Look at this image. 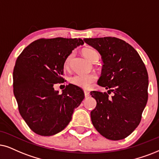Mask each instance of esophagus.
<instances>
[{
	"label": "esophagus",
	"instance_id": "34e87169",
	"mask_svg": "<svg viewBox=\"0 0 159 159\" xmlns=\"http://www.w3.org/2000/svg\"><path fill=\"white\" fill-rule=\"evenodd\" d=\"M84 94H85V98H88L89 96V92L86 90H84Z\"/></svg>",
	"mask_w": 159,
	"mask_h": 159
}]
</instances>
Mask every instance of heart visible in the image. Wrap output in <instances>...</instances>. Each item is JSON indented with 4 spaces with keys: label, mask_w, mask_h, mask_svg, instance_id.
<instances>
[{
    "label": "heart",
    "mask_w": 159,
    "mask_h": 159,
    "mask_svg": "<svg viewBox=\"0 0 159 159\" xmlns=\"http://www.w3.org/2000/svg\"><path fill=\"white\" fill-rule=\"evenodd\" d=\"M83 54L85 56L86 59L89 60V61L93 62L94 61H98L99 59V53L97 51L92 48H86L83 51ZM73 53H70L67 56L65 62V67H67L69 66L70 61L73 59ZM97 79V76L94 74H75L71 76L70 78V83L74 85L79 86V87L88 89L92 85V84Z\"/></svg>",
    "instance_id": "b5f03b06"
}]
</instances>
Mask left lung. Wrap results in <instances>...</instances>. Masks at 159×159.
<instances>
[{
  "mask_svg": "<svg viewBox=\"0 0 159 159\" xmlns=\"http://www.w3.org/2000/svg\"><path fill=\"white\" fill-rule=\"evenodd\" d=\"M84 41L101 56L103 65L98 84L108 89L107 93L91 92L97 101L91 111L92 124L108 139H123L139 125L148 102L145 65L137 51L118 38H86ZM111 92L113 95L109 97Z\"/></svg>",
  "mask_w": 159,
  "mask_h": 159,
  "instance_id": "1",
  "label": "left lung"
}]
</instances>
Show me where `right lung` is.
<instances>
[{
	"label": "right lung",
	"mask_w": 159,
	"mask_h": 159,
	"mask_svg": "<svg viewBox=\"0 0 159 159\" xmlns=\"http://www.w3.org/2000/svg\"><path fill=\"white\" fill-rule=\"evenodd\" d=\"M84 43L80 38L40 39L18 56L13 72L14 94L21 116L37 134L53 136L65 129L84 100L83 90L72 84L61 94L53 88L54 84L65 81L61 75L67 56Z\"/></svg>",
	"instance_id": "right-lung-1"
}]
</instances>
